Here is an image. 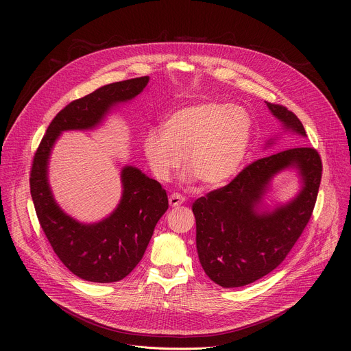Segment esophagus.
<instances>
[{"mask_svg": "<svg viewBox=\"0 0 351 351\" xmlns=\"http://www.w3.org/2000/svg\"><path fill=\"white\" fill-rule=\"evenodd\" d=\"M184 203V197H182L180 194L175 193V194H171L169 195V206L171 207H179Z\"/></svg>", "mask_w": 351, "mask_h": 351, "instance_id": "esophagus-1", "label": "esophagus"}]
</instances>
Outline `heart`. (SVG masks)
<instances>
[{"instance_id": "heart-1", "label": "heart", "mask_w": 351, "mask_h": 351, "mask_svg": "<svg viewBox=\"0 0 351 351\" xmlns=\"http://www.w3.org/2000/svg\"><path fill=\"white\" fill-rule=\"evenodd\" d=\"M143 138L144 158L158 180L168 182L183 160L189 180L218 187L232 179L253 140V119L239 106L194 101L173 110L162 126Z\"/></svg>"}]
</instances>
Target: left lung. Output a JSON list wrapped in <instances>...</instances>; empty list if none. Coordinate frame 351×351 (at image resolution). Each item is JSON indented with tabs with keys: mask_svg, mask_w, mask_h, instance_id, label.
Returning a JSON list of instances; mask_svg holds the SVG:
<instances>
[{
	"mask_svg": "<svg viewBox=\"0 0 351 351\" xmlns=\"http://www.w3.org/2000/svg\"><path fill=\"white\" fill-rule=\"evenodd\" d=\"M280 123L271 136L272 148L283 133L307 137L303 123L287 108L267 103ZM294 171L299 190L285 204L269 205L273 179ZM322 162L311 147H293L245 167L228 186L193 204L198 260L211 280L222 287H241L274 271L289 254L308 223L318 195Z\"/></svg>",
	"mask_w": 351,
	"mask_h": 351,
	"instance_id": "8db88e82",
	"label": "left lung"
}]
</instances>
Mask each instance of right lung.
Segmentation results:
<instances>
[{
    "mask_svg": "<svg viewBox=\"0 0 351 351\" xmlns=\"http://www.w3.org/2000/svg\"><path fill=\"white\" fill-rule=\"evenodd\" d=\"M148 82V76L117 82L75 99L49 123L33 160L30 193L38 222L62 264L83 280L118 282L134 269L157 222L168 210L167 191L138 168L125 165L117 208L101 221L84 223L57 203L48 180L49 157L64 132L101 126L117 107L134 99Z\"/></svg>",
    "mask_w": 351,
    "mask_h": 351,
    "instance_id": "obj_1",
    "label": "right lung"
}]
</instances>
